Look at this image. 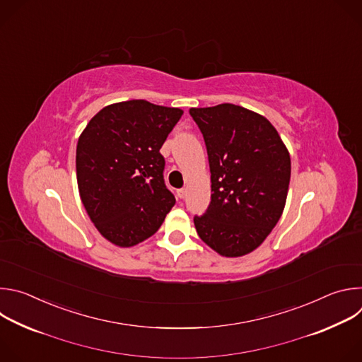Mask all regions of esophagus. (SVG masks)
<instances>
[{
    "label": "esophagus",
    "instance_id": "obj_1",
    "mask_svg": "<svg viewBox=\"0 0 362 362\" xmlns=\"http://www.w3.org/2000/svg\"><path fill=\"white\" fill-rule=\"evenodd\" d=\"M186 192H187V190H186V189H179V190H177V197H180V199H183V197H185V196H186Z\"/></svg>",
    "mask_w": 362,
    "mask_h": 362
}]
</instances>
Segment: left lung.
I'll return each instance as SVG.
<instances>
[{"label":"left lung","mask_w":362,"mask_h":362,"mask_svg":"<svg viewBox=\"0 0 362 362\" xmlns=\"http://www.w3.org/2000/svg\"><path fill=\"white\" fill-rule=\"evenodd\" d=\"M211 168L209 208L193 222L199 238L222 256H243L278 223L286 202L291 158L268 119L223 103L190 109Z\"/></svg>","instance_id":"8db88e82"}]
</instances>
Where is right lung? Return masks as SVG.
I'll return each instance as SVG.
<instances>
[{
	"label": "right lung",
	"instance_id": "1",
	"mask_svg": "<svg viewBox=\"0 0 362 362\" xmlns=\"http://www.w3.org/2000/svg\"><path fill=\"white\" fill-rule=\"evenodd\" d=\"M182 115L176 107L129 100L101 109L80 134V197L97 230L112 243L129 247L146 240L175 206L160 148Z\"/></svg>",
	"mask_w": 362,
	"mask_h": 362
}]
</instances>
